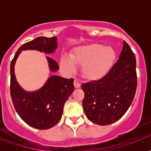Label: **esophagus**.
<instances>
[{"label": "esophagus", "instance_id": "34e87169", "mask_svg": "<svg viewBox=\"0 0 151 151\" xmlns=\"http://www.w3.org/2000/svg\"><path fill=\"white\" fill-rule=\"evenodd\" d=\"M73 84H74V86L76 88H80V86H81V84L78 82V79H75Z\"/></svg>", "mask_w": 151, "mask_h": 151}]
</instances>
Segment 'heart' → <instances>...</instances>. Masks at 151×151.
I'll list each match as a JSON object with an SVG mask.
<instances>
[{
    "instance_id": "obj_1",
    "label": "heart",
    "mask_w": 151,
    "mask_h": 151,
    "mask_svg": "<svg viewBox=\"0 0 151 151\" xmlns=\"http://www.w3.org/2000/svg\"><path fill=\"white\" fill-rule=\"evenodd\" d=\"M70 58L63 55L60 65L64 70L72 73L75 70L73 62L81 66V72L88 79H97L106 74L113 66L116 59V52L111 47L101 44H90L75 48Z\"/></svg>"
}]
</instances>
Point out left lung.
<instances>
[{"label":"left lung","mask_w":151,"mask_h":151,"mask_svg":"<svg viewBox=\"0 0 151 151\" xmlns=\"http://www.w3.org/2000/svg\"><path fill=\"white\" fill-rule=\"evenodd\" d=\"M137 88L136 59L125 41L119 60L104 76L83 83L84 111L89 120L100 125L116 122L131 106Z\"/></svg>","instance_id":"obj_1"}]
</instances>
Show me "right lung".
<instances>
[{"label": "right lung", "instance_id": "add662e5", "mask_svg": "<svg viewBox=\"0 0 151 151\" xmlns=\"http://www.w3.org/2000/svg\"><path fill=\"white\" fill-rule=\"evenodd\" d=\"M57 48V37H38L24 44L18 49L10 64V94L16 111L24 122L38 129L53 127L60 120L64 104L74 91L73 78L52 75L40 89L34 91L24 90L16 78L14 66L22 50H35L51 54ZM49 69L55 73L59 65L46 57Z\"/></svg>", "mask_w": 151, "mask_h": 151}]
</instances>
